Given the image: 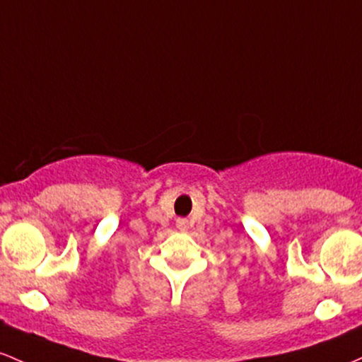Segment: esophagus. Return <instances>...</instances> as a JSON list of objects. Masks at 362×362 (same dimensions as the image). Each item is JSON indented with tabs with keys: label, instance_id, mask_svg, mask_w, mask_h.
<instances>
[{
	"label": "esophagus",
	"instance_id": "34e87169",
	"mask_svg": "<svg viewBox=\"0 0 362 362\" xmlns=\"http://www.w3.org/2000/svg\"><path fill=\"white\" fill-rule=\"evenodd\" d=\"M176 227L180 230H182V233H185V230L189 229V221H188V218H177Z\"/></svg>",
	"mask_w": 362,
	"mask_h": 362
}]
</instances>
